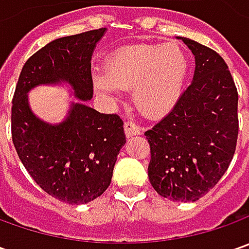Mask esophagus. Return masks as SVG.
I'll use <instances>...</instances> for the list:
<instances>
[{
  "mask_svg": "<svg viewBox=\"0 0 249 249\" xmlns=\"http://www.w3.org/2000/svg\"><path fill=\"white\" fill-rule=\"evenodd\" d=\"M124 134H126V137L139 136V134H141V127L133 122H126L124 123Z\"/></svg>",
  "mask_w": 249,
  "mask_h": 249,
  "instance_id": "1",
  "label": "esophagus"
}]
</instances>
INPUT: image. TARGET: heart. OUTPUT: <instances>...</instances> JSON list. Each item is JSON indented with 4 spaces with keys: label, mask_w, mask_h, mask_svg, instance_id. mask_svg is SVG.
Instances as JSON below:
<instances>
[{
    "label": "heart",
    "mask_w": 249,
    "mask_h": 249,
    "mask_svg": "<svg viewBox=\"0 0 249 249\" xmlns=\"http://www.w3.org/2000/svg\"><path fill=\"white\" fill-rule=\"evenodd\" d=\"M188 72V59L175 43L126 47L109 56L105 71H92L94 90L119 100L122 90H133L136 108L151 119L172 112L180 100Z\"/></svg>",
    "instance_id": "heart-1"
}]
</instances>
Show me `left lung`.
Segmentation results:
<instances>
[{
  "instance_id": "8db88e82",
  "label": "left lung",
  "mask_w": 249,
  "mask_h": 249,
  "mask_svg": "<svg viewBox=\"0 0 249 249\" xmlns=\"http://www.w3.org/2000/svg\"><path fill=\"white\" fill-rule=\"evenodd\" d=\"M196 58L193 82L173 110L145 136L148 177L159 196L194 202L213 188L230 165L238 136V94L223 58L178 37Z\"/></svg>"
}]
</instances>
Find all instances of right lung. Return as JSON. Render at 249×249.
I'll list each match as a JSON object with an SVG mask.
<instances>
[{
  "instance_id": "obj_1",
  "label": "right lung",
  "mask_w": 249,
  "mask_h": 249,
  "mask_svg": "<svg viewBox=\"0 0 249 249\" xmlns=\"http://www.w3.org/2000/svg\"><path fill=\"white\" fill-rule=\"evenodd\" d=\"M107 29L56 38L27 59L12 101V141L33 180L53 198L80 205L109 187L120 148L123 122L89 107L92 98L91 56ZM68 84L75 98L61 124L34 113L28 91L38 85Z\"/></svg>"
}]
</instances>
